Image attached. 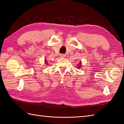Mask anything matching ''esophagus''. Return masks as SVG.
<instances>
[{
    "label": "esophagus",
    "mask_w": 124,
    "mask_h": 124,
    "mask_svg": "<svg viewBox=\"0 0 124 124\" xmlns=\"http://www.w3.org/2000/svg\"><path fill=\"white\" fill-rule=\"evenodd\" d=\"M61 57H64V54H61Z\"/></svg>",
    "instance_id": "esophagus-1"
}]
</instances>
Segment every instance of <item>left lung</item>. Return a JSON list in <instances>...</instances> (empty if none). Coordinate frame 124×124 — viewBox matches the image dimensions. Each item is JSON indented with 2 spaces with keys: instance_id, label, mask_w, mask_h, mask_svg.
I'll list each match as a JSON object with an SVG mask.
<instances>
[{
  "instance_id": "left-lung-1",
  "label": "left lung",
  "mask_w": 124,
  "mask_h": 124,
  "mask_svg": "<svg viewBox=\"0 0 124 124\" xmlns=\"http://www.w3.org/2000/svg\"><path fill=\"white\" fill-rule=\"evenodd\" d=\"M80 65H79V66L78 67V68H80Z\"/></svg>"
}]
</instances>
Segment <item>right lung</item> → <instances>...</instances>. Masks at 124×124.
I'll return each instance as SVG.
<instances>
[{
	"label": "right lung",
	"mask_w": 124,
	"mask_h": 124,
	"mask_svg": "<svg viewBox=\"0 0 124 124\" xmlns=\"http://www.w3.org/2000/svg\"><path fill=\"white\" fill-rule=\"evenodd\" d=\"M45 61H46V63H47V62H46V60H45Z\"/></svg>",
	"instance_id": "right-lung-1"
}]
</instances>
